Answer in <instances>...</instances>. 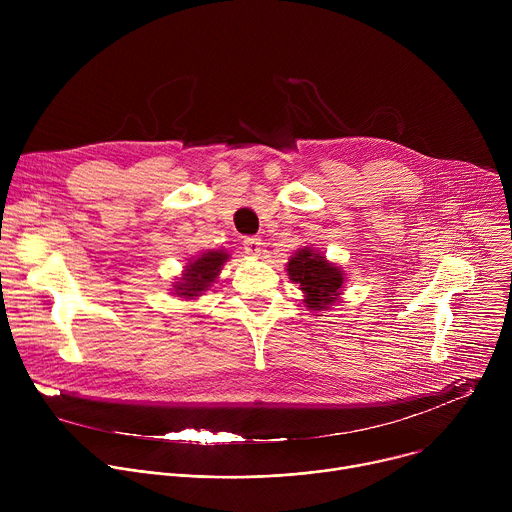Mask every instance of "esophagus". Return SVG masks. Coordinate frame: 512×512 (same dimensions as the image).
I'll use <instances>...</instances> for the list:
<instances>
[{
    "label": "esophagus",
    "instance_id": "obj_1",
    "mask_svg": "<svg viewBox=\"0 0 512 512\" xmlns=\"http://www.w3.org/2000/svg\"><path fill=\"white\" fill-rule=\"evenodd\" d=\"M243 249H245V253H247L249 257H257V255L261 253V239H257V237H247V239L243 241Z\"/></svg>",
    "mask_w": 512,
    "mask_h": 512
}]
</instances>
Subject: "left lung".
<instances>
[{
    "instance_id": "left-lung-1",
    "label": "left lung",
    "mask_w": 512,
    "mask_h": 512,
    "mask_svg": "<svg viewBox=\"0 0 512 512\" xmlns=\"http://www.w3.org/2000/svg\"><path fill=\"white\" fill-rule=\"evenodd\" d=\"M285 271L289 279L298 283L308 310L326 312L342 298L346 273L340 265L328 261L314 247H302L289 257Z\"/></svg>"
}]
</instances>
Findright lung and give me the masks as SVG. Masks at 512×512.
Wrapping results in <instances>:
<instances>
[{"instance_id":"1","label":"right lung","mask_w":512,"mask_h":512,"mask_svg":"<svg viewBox=\"0 0 512 512\" xmlns=\"http://www.w3.org/2000/svg\"><path fill=\"white\" fill-rule=\"evenodd\" d=\"M229 259L231 255L225 249H218V251L210 249L190 257L188 263L184 265L182 275L172 285V294L182 298L184 302L198 300L200 296H204V291H208L216 283L223 265Z\"/></svg>"}]
</instances>
